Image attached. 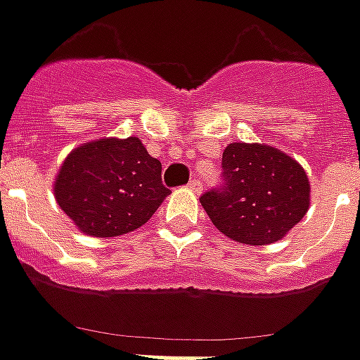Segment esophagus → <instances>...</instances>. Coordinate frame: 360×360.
Wrapping results in <instances>:
<instances>
[{
	"mask_svg": "<svg viewBox=\"0 0 360 360\" xmlns=\"http://www.w3.org/2000/svg\"><path fill=\"white\" fill-rule=\"evenodd\" d=\"M201 187H203V185H201V181L199 179L189 181V189H191L193 193H197V195H199V193H201Z\"/></svg>",
	"mask_w": 360,
	"mask_h": 360,
	"instance_id": "34e87169",
	"label": "esophagus"
}]
</instances>
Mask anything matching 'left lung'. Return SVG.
Masks as SVG:
<instances>
[{"mask_svg": "<svg viewBox=\"0 0 360 360\" xmlns=\"http://www.w3.org/2000/svg\"><path fill=\"white\" fill-rule=\"evenodd\" d=\"M221 189L199 199L211 223L229 239L271 245L307 215L311 183L299 161L263 143H229Z\"/></svg>", "mask_w": 360, "mask_h": 360, "instance_id": "obj_1", "label": "left lung"}]
</instances>
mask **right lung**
<instances>
[{
	"label": "right lung",
	"mask_w": 360,
	"mask_h": 360,
	"mask_svg": "<svg viewBox=\"0 0 360 360\" xmlns=\"http://www.w3.org/2000/svg\"><path fill=\"white\" fill-rule=\"evenodd\" d=\"M53 195L73 225L89 237L139 229L169 195L161 163L139 137H103L75 147L57 171Z\"/></svg>",
	"instance_id": "obj_1"
}]
</instances>
